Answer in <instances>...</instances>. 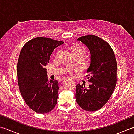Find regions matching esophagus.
Wrapping results in <instances>:
<instances>
[{"instance_id": "34e87169", "label": "esophagus", "mask_w": 134, "mask_h": 134, "mask_svg": "<svg viewBox=\"0 0 134 134\" xmlns=\"http://www.w3.org/2000/svg\"><path fill=\"white\" fill-rule=\"evenodd\" d=\"M66 79L65 78H64V77H62L60 79H61V81H63V80H65V79Z\"/></svg>"}]
</instances>
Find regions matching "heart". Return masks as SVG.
Wrapping results in <instances>:
<instances>
[{"label":"heart","instance_id":"obj_1","mask_svg":"<svg viewBox=\"0 0 134 134\" xmlns=\"http://www.w3.org/2000/svg\"><path fill=\"white\" fill-rule=\"evenodd\" d=\"M71 52L72 53H81V55L84 56L86 53V51H85V49L83 47H82L81 46H75L72 49H71Z\"/></svg>","mask_w":134,"mask_h":134}]
</instances>
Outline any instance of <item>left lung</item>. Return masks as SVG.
Listing matches in <instances>:
<instances>
[{
  "label": "left lung",
  "mask_w": 134,
  "mask_h": 134,
  "mask_svg": "<svg viewBox=\"0 0 134 134\" xmlns=\"http://www.w3.org/2000/svg\"><path fill=\"white\" fill-rule=\"evenodd\" d=\"M85 44L90 53V64L86 76L89 86L78 84L75 99L82 109L96 111L109 100L117 81V62L114 52L107 42L94 35L77 39Z\"/></svg>",
  "instance_id": "left-lung-1"
}]
</instances>
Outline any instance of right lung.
I'll return each mask as SVG.
<instances>
[{"mask_svg": "<svg viewBox=\"0 0 134 134\" xmlns=\"http://www.w3.org/2000/svg\"><path fill=\"white\" fill-rule=\"evenodd\" d=\"M64 43L45 37L27 41L22 48L17 63L18 86L29 107L38 113L52 110L57 103L59 83L48 81L47 69L53 50Z\"/></svg>", "mask_w": 134, "mask_h": 134, "instance_id": "right-lung-1", "label": "right lung"}]
</instances>
